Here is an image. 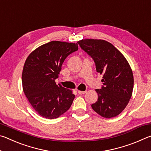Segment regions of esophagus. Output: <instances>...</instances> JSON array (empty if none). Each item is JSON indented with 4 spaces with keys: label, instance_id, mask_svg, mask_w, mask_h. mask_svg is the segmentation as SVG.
<instances>
[{
    "label": "esophagus",
    "instance_id": "1",
    "mask_svg": "<svg viewBox=\"0 0 151 151\" xmlns=\"http://www.w3.org/2000/svg\"><path fill=\"white\" fill-rule=\"evenodd\" d=\"M78 94H85V93H86V91H78Z\"/></svg>",
    "mask_w": 151,
    "mask_h": 151
}]
</instances>
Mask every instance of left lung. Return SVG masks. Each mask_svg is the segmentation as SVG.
Returning <instances> with one entry per match:
<instances>
[{
	"label": "left lung",
	"instance_id": "1",
	"mask_svg": "<svg viewBox=\"0 0 151 151\" xmlns=\"http://www.w3.org/2000/svg\"><path fill=\"white\" fill-rule=\"evenodd\" d=\"M93 58L97 73L103 75V86L96 89L98 100L91 105L104 118L115 117L126 108L134 85L132 71L123 55L111 43L101 39H83L77 42Z\"/></svg>",
	"mask_w": 151,
	"mask_h": 151
}]
</instances>
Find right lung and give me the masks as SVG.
<instances>
[{"label":"right lung","mask_w":151,"mask_h":151,"mask_svg":"<svg viewBox=\"0 0 151 151\" xmlns=\"http://www.w3.org/2000/svg\"><path fill=\"white\" fill-rule=\"evenodd\" d=\"M78 50L77 43L51 41L40 46L29 55L22 74V88L32 108L40 116L54 119L68 111L75 94L57 85L65 58Z\"/></svg>","instance_id":"right-lung-1"}]
</instances>
